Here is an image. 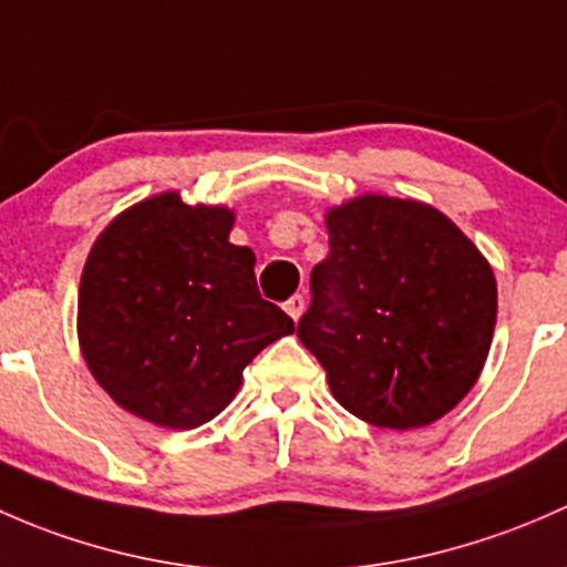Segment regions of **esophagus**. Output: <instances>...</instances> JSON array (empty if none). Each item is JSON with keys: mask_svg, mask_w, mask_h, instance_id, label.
I'll return each instance as SVG.
<instances>
[{"mask_svg": "<svg viewBox=\"0 0 567 567\" xmlns=\"http://www.w3.org/2000/svg\"><path fill=\"white\" fill-rule=\"evenodd\" d=\"M284 311L289 313V317L295 319V322H297V319L302 317V311H306V297H302V295H295V297H289V300L284 302Z\"/></svg>", "mask_w": 567, "mask_h": 567, "instance_id": "34e87169", "label": "esophagus"}]
</instances>
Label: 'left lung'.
Returning <instances> with one entry per match:
<instances>
[{"mask_svg": "<svg viewBox=\"0 0 567 567\" xmlns=\"http://www.w3.org/2000/svg\"><path fill=\"white\" fill-rule=\"evenodd\" d=\"M330 254L311 272L297 338L343 410L420 429L472 390L497 322L492 265L447 215L365 194L327 213Z\"/></svg>", "mask_w": 567, "mask_h": 567, "instance_id": "obj_1", "label": "left lung"}]
</instances>
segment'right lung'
Segmentation results:
<instances>
[{"instance_id":"1","label":"right lung","mask_w":567,"mask_h":567,"mask_svg":"<svg viewBox=\"0 0 567 567\" xmlns=\"http://www.w3.org/2000/svg\"><path fill=\"white\" fill-rule=\"evenodd\" d=\"M235 213L157 194L101 231L79 286V343L92 377L131 414L188 431L220 414L243 371L295 322L256 286Z\"/></svg>"}]
</instances>
